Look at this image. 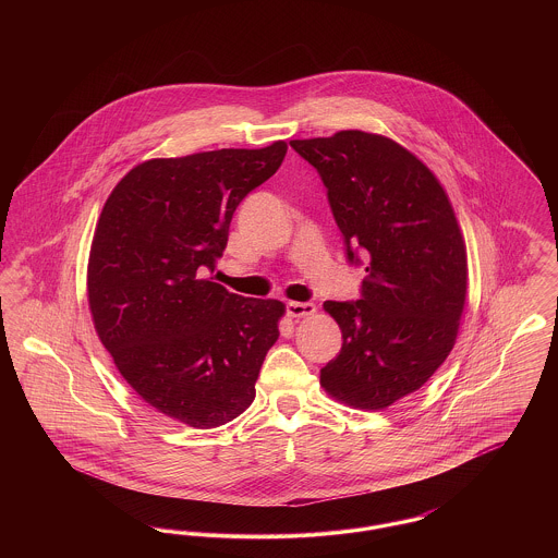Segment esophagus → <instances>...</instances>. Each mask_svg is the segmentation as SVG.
<instances>
[{"label":"esophagus","instance_id":"esophagus-1","mask_svg":"<svg viewBox=\"0 0 558 558\" xmlns=\"http://www.w3.org/2000/svg\"><path fill=\"white\" fill-rule=\"evenodd\" d=\"M287 314L291 318H307L316 314V305L310 301H289L287 303Z\"/></svg>","mask_w":558,"mask_h":558}]
</instances>
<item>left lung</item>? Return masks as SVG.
I'll list each match as a JSON object with an SVG mask.
<instances>
[{
	"instance_id": "1",
	"label": "left lung",
	"mask_w": 558,
	"mask_h": 558,
	"mask_svg": "<svg viewBox=\"0 0 558 558\" xmlns=\"http://www.w3.org/2000/svg\"><path fill=\"white\" fill-rule=\"evenodd\" d=\"M291 146L318 169L347 259H368L362 299L324 303L343 347L319 385L383 410L418 391L456 343L469 282L456 213L435 173L391 137L345 130Z\"/></svg>"
}]
</instances>
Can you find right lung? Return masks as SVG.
Returning <instances> with one entry per match:
<instances>
[{
	"mask_svg": "<svg viewBox=\"0 0 558 558\" xmlns=\"http://www.w3.org/2000/svg\"><path fill=\"white\" fill-rule=\"evenodd\" d=\"M287 142L135 165L100 213L87 264L94 328L133 391L194 428L255 399L284 303L211 282L240 201L269 180Z\"/></svg>",
	"mask_w": 558,
	"mask_h": 558,
	"instance_id": "1",
	"label": "right lung"
}]
</instances>
